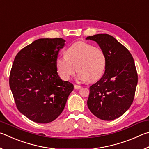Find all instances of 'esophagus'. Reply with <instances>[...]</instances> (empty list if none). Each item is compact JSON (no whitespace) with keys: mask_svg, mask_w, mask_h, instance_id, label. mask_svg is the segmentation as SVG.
<instances>
[{"mask_svg":"<svg viewBox=\"0 0 149 149\" xmlns=\"http://www.w3.org/2000/svg\"><path fill=\"white\" fill-rule=\"evenodd\" d=\"M81 88V86L80 85H74V89H79Z\"/></svg>","mask_w":149,"mask_h":149,"instance_id":"esophagus-1","label":"esophagus"}]
</instances>
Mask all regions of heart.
Masks as SVG:
<instances>
[{"mask_svg": "<svg viewBox=\"0 0 149 149\" xmlns=\"http://www.w3.org/2000/svg\"><path fill=\"white\" fill-rule=\"evenodd\" d=\"M56 64L60 77L64 80L70 79L77 70L80 80L93 83L102 75L107 58L101 48L78 41L66 50L64 56L57 58Z\"/></svg>", "mask_w": 149, "mask_h": 149, "instance_id": "heart-1", "label": "heart"}]
</instances>
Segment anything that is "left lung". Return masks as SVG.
Returning a JSON list of instances; mask_svg holds the SVG:
<instances>
[{
	"label": "left lung",
	"mask_w": 149,
	"mask_h": 149,
	"mask_svg": "<svg viewBox=\"0 0 149 149\" xmlns=\"http://www.w3.org/2000/svg\"><path fill=\"white\" fill-rule=\"evenodd\" d=\"M86 39L97 42L107 58L104 75L89 88L88 108L99 119L113 120L124 114L134 99L138 81L134 60L112 35L97 34Z\"/></svg>",
	"instance_id": "8db88e82"
}]
</instances>
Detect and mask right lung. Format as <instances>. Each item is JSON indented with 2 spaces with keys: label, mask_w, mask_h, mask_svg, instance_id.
I'll return each mask as SVG.
<instances>
[{
  "label": "right lung",
  "mask_w": 149,
  "mask_h": 149,
  "mask_svg": "<svg viewBox=\"0 0 149 149\" xmlns=\"http://www.w3.org/2000/svg\"><path fill=\"white\" fill-rule=\"evenodd\" d=\"M62 38L39 39L17 54L9 77L16 107L33 122H51L59 116L74 85L60 79L56 60Z\"/></svg>",
  "instance_id": "obj_1"
}]
</instances>
